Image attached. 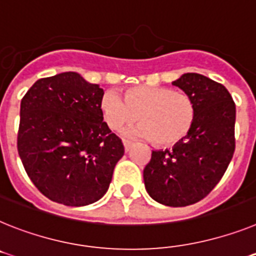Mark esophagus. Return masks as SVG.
I'll return each instance as SVG.
<instances>
[{"label": "esophagus", "mask_w": 256, "mask_h": 256, "mask_svg": "<svg viewBox=\"0 0 256 256\" xmlns=\"http://www.w3.org/2000/svg\"><path fill=\"white\" fill-rule=\"evenodd\" d=\"M123 144H124V150H126V152H130L133 144L130 142V141H128V140H124Z\"/></svg>", "instance_id": "esophagus-1"}]
</instances>
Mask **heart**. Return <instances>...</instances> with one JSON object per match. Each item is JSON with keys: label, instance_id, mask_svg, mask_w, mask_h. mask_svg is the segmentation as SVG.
I'll use <instances>...</instances> for the list:
<instances>
[{"label": "heart", "instance_id": "b5f03b06", "mask_svg": "<svg viewBox=\"0 0 256 256\" xmlns=\"http://www.w3.org/2000/svg\"><path fill=\"white\" fill-rule=\"evenodd\" d=\"M104 120L111 130H123L137 119L142 122L130 134L152 140L155 145L171 148L182 142L193 130L196 106L190 96L168 86L137 85L124 92L107 93L101 102Z\"/></svg>", "mask_w": 256, "mask_h": 256}]
</instances>
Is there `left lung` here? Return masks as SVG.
<instances>
[{"label":"left lung","mask_w":256,"mask_h":256,"mask_svg":"<svg viewBox=\"0 0 256 256\" xmlns=\"http://www.w3.org/2000/svg\"><path fill=\"white\" fill-rule=\"evenodd\" d=\"M196 102L190 134L172 150L152 152L144 170L149 196L171 207L200 202L226 174L236 149V104L226 88L200 74L172 82Z\"/></svg>","instance_id":"1"}]
</instances>
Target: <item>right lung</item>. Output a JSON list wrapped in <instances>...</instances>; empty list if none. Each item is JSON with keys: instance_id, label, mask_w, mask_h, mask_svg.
I'll list each match as a JSON object with an SVG mask.
<instances>
[{"instance_id": "add662e5", "label": "right lung", "mask_w": 256, "mask_h": 256, "mask_svg": "<svg viewBox=\"0 0 256 256\" xmlns=\"http://www.w3.org/2000/svg\"><path fill=\"white\" fill-rule=\"evenodd\" d=\"M104 89L76 72L37 80L22 98L19 156L34 186L53 202L86 206L104 196L122 140L104 122Z\"/></svg>"}]
</instances>
